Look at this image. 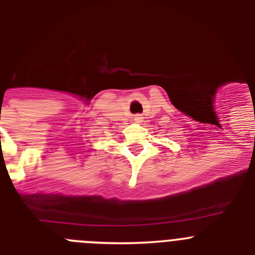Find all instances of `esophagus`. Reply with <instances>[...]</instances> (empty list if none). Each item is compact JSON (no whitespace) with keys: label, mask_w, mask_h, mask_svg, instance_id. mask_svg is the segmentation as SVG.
I'll list each match as a JSON object with an SVG mask.
<instances>
[{"label":"esophagus","mask_w":255,"mask_h":255,"mask_svg":"<svg viewBox=\"0 0 255 255\" xmlns=\"http://www.w3.org/2000/svg\"><path fill=\"white\" fill-rule=\"evenodd\" d=\"M134 120L136 121V123H140V121H141V117L139 116V115H136V116L134 117Z\"/></svg>","instance_id":"34e87169"}]
</instances>
